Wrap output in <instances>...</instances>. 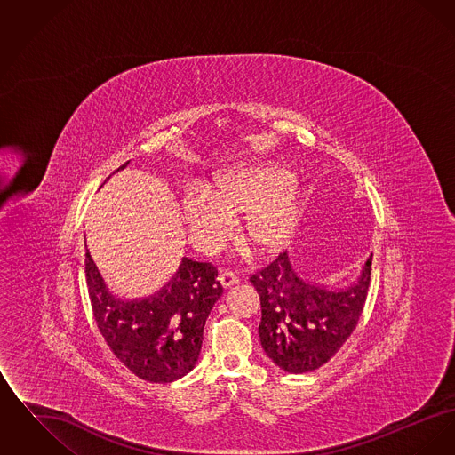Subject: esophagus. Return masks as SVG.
Returning a JSON list of instances; mask_svg holds the SVG:
<instances>
[{
    "label": "esophagus",
    "mask_w": 455,
    "mask_h": 455,
    "mask_svg": "<svg viewBox=\"0 0 455 455\" xmlns=\"http://www.w3.org/2000/svg\"><path fill=\"white\" fill-rule=\"evenodd\" d=\"M218 282H220V284H221L223 288H228V286H232V284L237 283V276H235L234 271H230V269H220V273H218Z\"/></svg>",
    "instance_id": "34e87169"
}]
</instances>
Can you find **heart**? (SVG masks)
I'll return each instance as SVG.
<instances>
[{
  "label": "heart",
  "mask_w": 455,
  "mask_h": 455,
  "mask_svg": "<svg viewBox=\"0 0 455 455\" xmlns=\"http://www.w3.org/2000/svg\"><path fill=\"white\" fill-rule=\"evenodd\" d=\"M300 189L276 162H258L218 175L208 193L189 189L182 213L196 240L217 242L227 235L232 217L243 215L240 237L259 256L286 245L300 215Z\"/></svg>",
  "instance_id": "1"
}]
</instances>
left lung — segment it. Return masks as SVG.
Masks as SVG:
<instances>
[{
  "instance_id": "8db88e82",
  "label": "left lung",
  "mask_w": 455,
  "mask_h": 455,
  "mask_svg": "<svg viewBox=\"0 0 455 455\" xmlns=\"http://www.w3.org/2000/svg\"><path fill=\"white\" fill-rule=\"evenodd\" d=\"M371 256L347 288L305 282L286 252L251 275L260 299V345L290 373L314 371L345 345L367 300Z\"/></svg>"
}]
</instances>
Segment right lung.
<instances>
[{
	"mask_svg": "<svg viewBox=\"0 0 455 455\" xmlns=\"http://www.w3.org/2000/svg\"><path fill=\"white\" fill-rule=\"evenodd\" d=\"M85 273L97 327L112 353L136 377L167 384L195 368L206 319L223 293L212 262L184 258L162 290L128 302L108 291L88 251Z\"/></svg>",
	"mask_w": 455,
	"mask_h": 455,
	"instance_id": "1",
	"label": "right lung"
}]
</instances>
